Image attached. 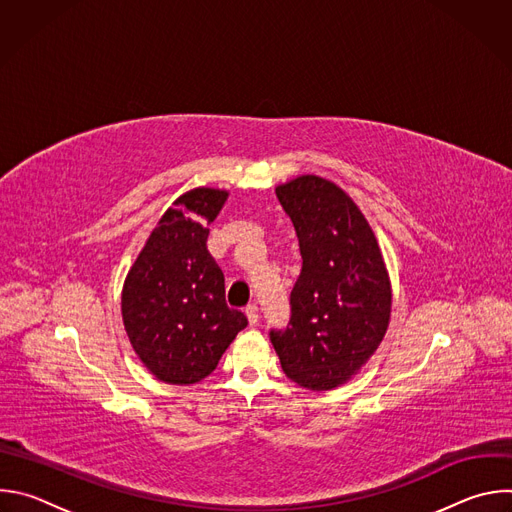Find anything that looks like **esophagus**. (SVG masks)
<instances>
[{
    "mask_svg": "<svg viewBox=\"0 0 512 512\" xmlns=\"http://www.w3.org/2000/svg\"><path fill=\"white\" fill-rule=\"evenodd\" d=\"M245 312H247V318H249V324H251V326H255V324H257V322H259V308H257V304H249V306H247V310H245Z\"/></svg>",
    "mask_w": 512,
    "mask_h": 512,
    "instance_id": "esophagus-1",
    "label": "esophagus"
}]
</instances>
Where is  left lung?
Wrapping results in <instances>:
<instances>
[{
	"label": "left lung",
	"mask_w": 512,
	"mask_h": 512,
	"mask_svg": "<svg viewBox=\"0 0 512 512\" xmlns=\"http://www.w3.org/2000/svg\"><path fill=\"white\" fill-rule=\"evenodd\" d=\"M275 194L304 263L289 294L287 326L271 328L269 338L291 381L330 391L371 358L387 332V269L369 223L336 184L302 176Z\"/></svg>",
	"instance_id": "left-lung-1"
}]
</instances>
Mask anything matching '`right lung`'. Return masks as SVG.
Masks as SVG:
<instances>
[{
	"label": "right lung",
	"instance_id": "right-lung-1",
	"mask_svg": "<svg viewBox=\"0 0 512 512\" xmlns=\"http://www.w3.org/2000/svg\"><path fill=\"white\" fill-rule=\"evenodd\" d=\"M227 192L180 196L133 263L121 298L133 350L160 381L192 385L208 377L247 316L225 300V275L206 249Z\"/></svg>",
	"mask_w": 512,
	"mask_h": 512
}]
</instances>
